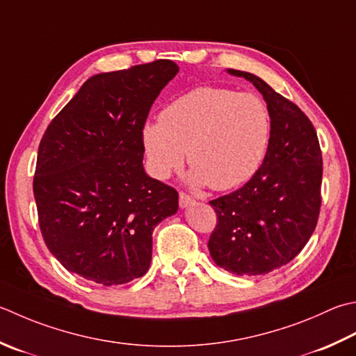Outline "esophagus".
I'll list each match as a JSON object with an SVG mask.
<instances>
[{
  "label": "esophagus",
  "mask_w": 356,
  "mask_h": 356,
  "mask_svg": "<svg viewBox=\"0 0 356 356\" xmlns=\"http://www.w3.org/2000/svg\"><path fill=\"white\" fill-rule=\"evenodd\" d=\"M194 204V199L191 196H188L186 193H179V205L180 208H186Z\"/></svg>",
  "instance_id": "34e87169"
}]
</instances>
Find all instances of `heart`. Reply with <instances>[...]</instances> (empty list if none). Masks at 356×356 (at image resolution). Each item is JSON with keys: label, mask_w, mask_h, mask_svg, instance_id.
Segmentation results:
<instances>
[{"label": "heart", "mask_w": 356, "mask_h": 356, "mask_svg": "<svg viewBox=\"0 0 356 356\" xmlns=\"http://www.w3.org/2000/svg\"><path fill=\"white\" fill-rule=\"evenodd\" d=\"M268 134L270 115L259 97L200 86L170 103L160 122L146 123L142 137L156 177L166 179L180 168L186 151L194 185L229 190L253 176Z\"/></svg>", "instance_id": "obj_1"}]
</instances>
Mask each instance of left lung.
<instances>
[{
	"mask_svg": "<svg viewBox=\"0 0 356 356\" xmlns=\"http://www.w3.org/2000/svg\"><path fill=\"white\" fill-rule=\"evenodd\" d=\"M267 103L270 138L261 168L239 190L210 202L218 225L208 241L213 261L238 276L266 275L289 264L315 232L321 208L323 156L309 117L250 72Z\"/></svg>",
	"mask_w": 356,
	"mask_h": 356,
	"instance_id": "8db88e82",
	"label": "left lung"
}]
</instances>
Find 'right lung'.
Segmentation results:
<instances>
[{"instance_id": "1", "label": "right lung", "mask_w": 356, "mask_h": 356, "mask_svg": "<svg viewBox=\"0 0 356 356\" xmlns=\"http://www.w3.org/2000/svg\"><path fill=\"white\" fill-rule=\"evenodd\" d=\"M179 72L156 60L90 76L40 142L33 196L46 245L72 273L120 285L149 268L152 232L177 213L174 188L143 168V127Z\"/></svg>"}]
</instances>
